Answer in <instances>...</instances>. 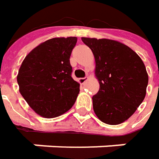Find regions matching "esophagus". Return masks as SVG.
<instances>
[{
    "label": "esophagus",
    "instance_id": "obj_1",
    "mask_svg": "<svg viewBox=\"0 0 159 159\" xmlns=\"http://www.w3.org/2000/svg\"><path fill=\"white\" fill-rule=\"evenodd\" d=\"M87 80H88V77L87 78H80V79L78 80V81L80 82V84H84Z\"/></svg>",
    "mask_w": 159,
    "mask_h": 159
}]
</instances>
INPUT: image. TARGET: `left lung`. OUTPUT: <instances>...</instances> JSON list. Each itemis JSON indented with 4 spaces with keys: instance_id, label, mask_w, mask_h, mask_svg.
I'll list each match as a JSON object with an SVG mask.
<instances>
[{
    "instance_id": "8db88e82",
    "label": "left lung",
    "mask_w": 159,
    "mask_h": 159,
    "mask_svg": "<svg viewBox=\"0 0 159 159\" xmlns=\"http://www.w3.org/2000/svg\"><path fill=\"white\" fill-rule=\"evenodd\" d=\"M94 54L100 85L93 109L101 122L117 125L128 120L145 98L148 76L139 55L112 39L81 37Z\"/></svg>"
}]
</instances>
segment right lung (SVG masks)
Listing matches in <instances>:
<instances>
[{
    "label": "right lung",
    "mask_w": 159,
    "mask_h": 159,
    "mask_svg": "<svg viewBox=\"0 0 159 159\" xmlns=\"http://www.w3.org/2000/svg\"><path fill=\"white\" fill-rule=\"evenodd\" d=\"M76 43V36L48 39L21 63L17 76L20 94L42 117L60 116L75 103L80 84L71 78L70 57Z\"/></svg>",
    "instance_id": "obj_1"
}]
</instances>
